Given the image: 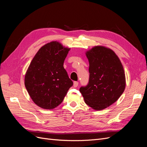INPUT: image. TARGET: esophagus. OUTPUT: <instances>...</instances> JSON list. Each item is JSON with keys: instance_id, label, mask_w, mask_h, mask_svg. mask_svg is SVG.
I'll return each instance as SVG.
<instances>
[{"instance_id": "1", "label": "esophagus", "mask_w": 147, "mask_h": 147, "mask_svg": "<svg viewBox=\"0 0 147 147\" xmlns=\"http://www.w3.org/2000/svg\"><path fill=\"white\" fill-rule=\"evenodd\" d=\"M78 86V82H74V88H77Z\"/></svg>"}]
</instances>
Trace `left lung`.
Wrapping results in <instances>:
<instances>
[{"instance_id": "1", "label": "left lung", "mask_w": 147, "mask_h": 147, "mask_svg": "<svg viewBox=\"0 0 147 147\" xmlns=\"http://www.w3.org/2000/svg\"><path fill=\"white\" fill-rule=\"evenodd\" d=\"M90 67L87 85L81 86L85 103L96 110H103L116 102L126 86L121 61L109 48L97 46L86 52Z\"/></svg>"}]
</instances>
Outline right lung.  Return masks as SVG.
<instances>
[{
	"label": "right lung",
	"instance_id": "obj_1",
	"mask_svg": "<svg viewBox=\"0 0 147 147\" xmlns=\"http://www.w3.org/2000/svg\"><path fill=\"white\" fill-rule=\"evenodd\" d=\"M69 50L59 42H51L40 49L31 61L24 84L31 99L40 107H56L72 86L73 82L63 67Z\"/></svg>",
	"mask_w": 147,
	"mask_h": 147
}]
</instances>
